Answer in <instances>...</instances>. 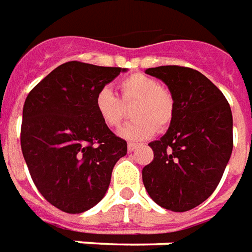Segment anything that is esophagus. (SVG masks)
Instances as JSON below:
<instances>
[{"mask_svg": "<svg viewBox=\"0 0 252 252\" xmlns=\"http://www.w3.org/2000/svg\"><path fill=\"white\" fill-rule=\"evenodd\" d=\"M137 144H134V142H129V144H127V151L129 152H133V151H135V149H137Z\"/></svg>", "mask_w": 252, "mask_h": 252, "instance_id": "obj_1", "label": "esophagus"}]
</instances>
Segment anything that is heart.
Masks as SVG:
<instances>
[{"label":"heart","instance_id":"heart-1","mask_svg":"<svg viewBox=\"0 0 252 252\" xmlns=\"http://www.w3.org/2000/svg\"><path fill=\"white\" fill-rule=\"evenodd\" d=\"M121 99L110 88H101L94 96V110L108 127H118L126 117V107L135 118L121 129L123 138L142 141L158 130L167 129L175 115V99L156 78L144 73H131L119 81Z\"/></svg>","mask_w":252,"mask_h":252}]
</instances>
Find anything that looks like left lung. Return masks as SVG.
<instances>
[{
  "instance_id": "obj_1",
  "label": "left lung",
  "mask_w": 252,
  "mask_h": 252,
  "mask_svg": "<svg viewBox=\"0 0 252 252\" xmlns=\"http://www.w3.org/2000/svg\"><path fill=\"white\" fill-rule=\"evenodd\" d=\"M175 99L167 133L152 141L153 160L142 169L149 197L161 208L187 212L219 186L233 148L232 111L220 89L202 73L185 66L149 67Z\"/></svg>"
}]
</instances>
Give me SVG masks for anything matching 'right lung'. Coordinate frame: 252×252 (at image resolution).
<instances>
[{"mask_svg":"<svg viewBox=\"0 0 252 252\" xmlns=\"http://www.w3.org/2000/svg\"><path fill=\"white\" fill-rule=\"evenodd\" d=\"M122 67L70 61L28 94L23 107L21 151L39 192L66 213H83L106 195L126 141L94 110L97 91Z\"/></svg>","mask_w":252,"mask_h":252,"instance_id":"1","label":"right lung"}]
</instances>
